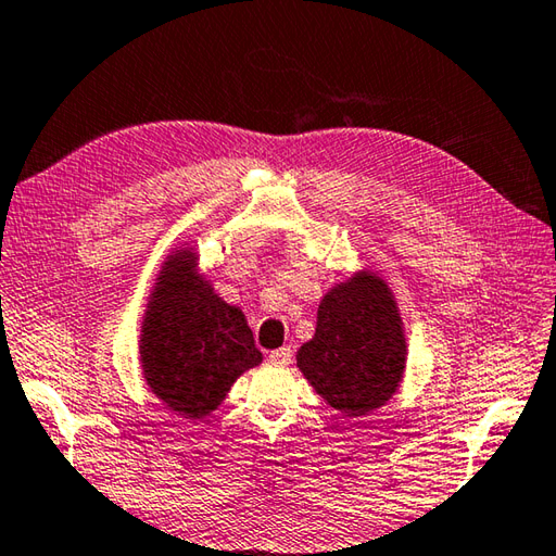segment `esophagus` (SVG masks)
<instances>
[{
	"mask_svg": "<svg viewBox=\"0 0 556 556\" xmlns=\"http://www.w3.org/2000/svg\"><path fill=\"white\" fill-rule=\"evenodd\" d=\"M267 362L271 366H289L291 364V350L289 346H281V350H275L267 354Z\"/></svg>",
	"mask_w": 556,
	"mask_h": 556,
	"instance_id": "34e87169",
	"label": "esophagus"
}]
</instances>
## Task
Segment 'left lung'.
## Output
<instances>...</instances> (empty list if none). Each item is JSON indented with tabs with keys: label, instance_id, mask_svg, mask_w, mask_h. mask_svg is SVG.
<instances>
[{
	"label": "left lung",
	"instance_id": "obj_1",
	"mask_svg": "<svg viewBox=\"0 0 556 556\" xmlns=\"http://www.w3.org/2000/svg\"><path fill=\"white\" fill-rule=\"evenodd\" d=\"M296 366L344 417L383 407L407 368L405 323L386 277L364 267L325 291L315 334L299 346Z\"/></svg>",
	"mask_w": 556,
	"mask_h": 556
}]
</instances>
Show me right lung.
<instances>
[{
  "label": "right lung",
  "instance_id": "1",
  "mask_svg": "<svg viewBox=\"0 0 556 556\" xmlns=\"http://www.w3.org/2000/svg\"><path fill=\"white\" fill-rule=\"evenodd\" d=\"M263 364L245 313L214 291L192 243L163 257L139 330V366L163 405L204 419L250 368Z\"/></svg>",
  "mask_w": 556,
  "mask_h": 556
}]
</instances>
